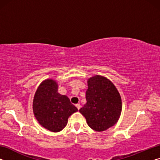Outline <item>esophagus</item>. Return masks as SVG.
<instances>
[{"label": "esophagus", "mask_w": 160, "mask_h": 160, "mask_svg": "<svg viewBox=\"0 0 160 160\" xmlns=\"http://www.w3.org/2000/svg\"><path fill=\"white\" fill-rule=\"evenodd\" d=\"M75 107H77V109H78V110H79V109H80V107H81V106H80V104H75Z\"/></svg>", "instance_id": "34e87169"}]
</instances>
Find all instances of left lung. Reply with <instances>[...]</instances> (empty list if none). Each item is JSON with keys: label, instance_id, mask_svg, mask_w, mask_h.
<instances>
[{"label": "left lung", "instance_id": "1", "mask_svg": "<svg viewBox=\"0 0 160 160\" xmlns=\"http://www.w3.org/2000/svg\"><path fill=\"white\" fill-rule=\"evenodd\" d=\"M87 103L79 110L87 123L96 131H106L117 123L122 109V102L115 85L101 75L88 80Z\"/></svg>", "mask_w": 160, "mask_h": 160}]
</instances>
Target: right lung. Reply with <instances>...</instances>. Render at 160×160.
I'll use <instances>...</instances> for the list:
<instances>
[{"instance_id": "right-lung-1", "label": "right lung", "mask_w": 160, "mask_h": 160, "mask_svg": "<svg viewBox=\"0 0 160 160\" xmlns=\"http://www.w3.org/2000/svg\"><path fill=\"white\" fill-rule=\"evenodd\" d=\"M78 109L68 97L58 92L56 80L47 79L38 87L33 100V112L42 126L51 132H59L68 123V118Z\"/></svg>"}]
</instances>
